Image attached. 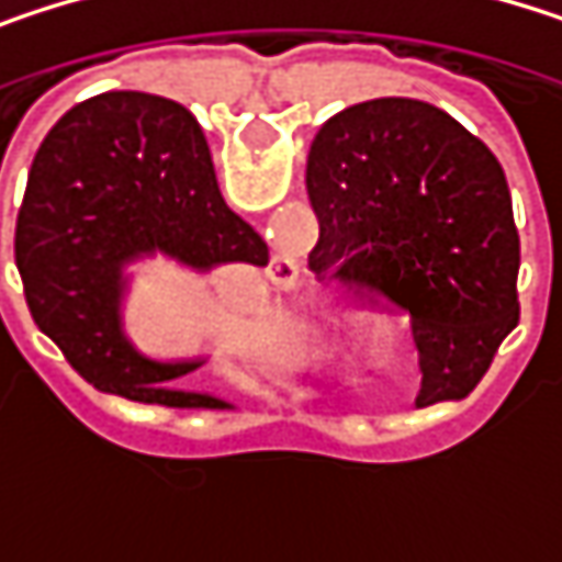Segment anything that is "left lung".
<instances>
[{
    "label": "left lung",
    "mask_w": 562,
    "mask_h": 562,
    "mask_svg": "<svg viewBox=\"0 0 562 562\" xmlns=\"http://www.w3.org/2000/svg\"><path fill=\"white\" fill-rule=\"evenodd\" d=\"M305 188L315 280L409 322L416 406L469 396L520 318V240L495 153L446 110L387 97L318 130Z\"/></svg>",
    "instance_id": "obj_1"
}]
</instances>
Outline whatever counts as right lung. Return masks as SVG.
<instances>
[{"instance_id": "1", "label": "right lung", "mask_w": 562, "mask_h": 562, "mask_svg": "<svg viewBox=\"0 0 562 562\" xmlns=\"http://www.w3.org/2000/svg\"><path fill=\"white\" fill-rule=\"evenodd\" d=\"M153 254L191 270L270 263L263 237L224 204L207 139L181 103L97 93L57 120L29 169L15 267L32 318L97 391L227 409V400L188 387L204 358L156 361L123 331V270Z\"/></svg>"}]
</instances>
